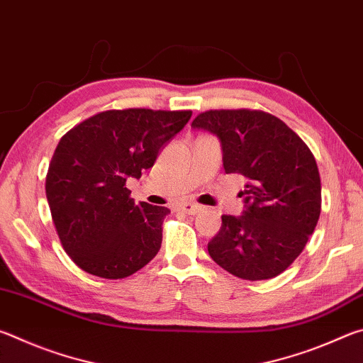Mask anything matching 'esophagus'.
Segmentation results:
<instances>
[{
	"label": "esophagus",
	"mask_w": 363,
	"mask_h": 363,
	"mask_svg": "<svg viewBox=\"0 0 363 363\" xmlns=\"http://www.w3.org/2000/svg\"><path fill=\"white\" fill-rule=\"evenodd\" d=\"M179 208L181 210L186 213V214H196L199 213L201 208H200V205H196V203H190V201H184V203H181L179 205Z\"/></svg>",
	"instance_id": "34e87169"
}]
</instances>
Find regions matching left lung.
I'll list each match as a JSON object with an SVG mask.
<instances>
[{"mask_svg":"<svg viewBox=\"0 0 363 363\" xmlns=\"http://www.w3.org/2000/svg\"><path fill=\"white\" fill-rule=\"evenodd\" d=\"M192 128L218 136L225 173L247 179L245 210L223 214L208 253L235 277H277L304 250L320 216L314 155L284 121L261 110H208Z\"/></svg>","mask_w":363,"mask_h":363,"instance_id":"obj_1","label":"left lung"}]
</instances>
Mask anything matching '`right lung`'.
<instances>
[{
	"label": "right lung",
	"mask_w": 363,
	"mask_h": 363,
	"mask_svg": "<svg viewBox=\"0 0 363 363\" xmlns=\"http://www.w3.org/2000/svg\"><path fill=\"white\" fill-rule=\"evenodd\" d=\"M190 116V110H107L59 140L46 196L60 243L84 272L125 279L155 257L169 210L134 203L126 181L153 167Z\"/></svg>",
	"instance_id": "1"
}]
</instances>
